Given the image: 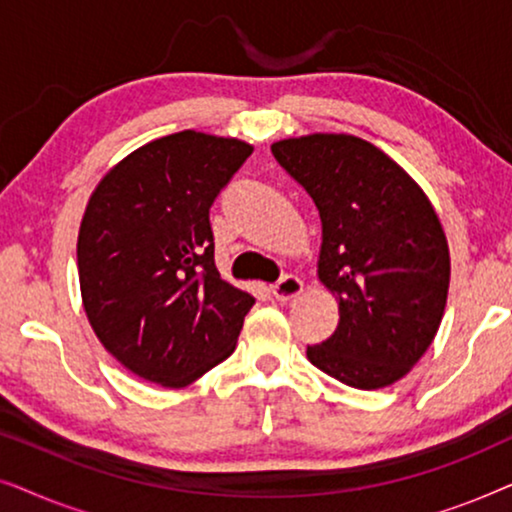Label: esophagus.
Segmentation results:
<instances>
[{
	"mask_svg": "<svg viewBox=\"0 0 512 512\" xmlns=\"http://www.w3.org/2000/svg\"><path fill=\"white\" fill-rule=\"evenodd\" d=\"M303 293V282L296 275H284L277 284H272V296L277 300H291Z\"/></svg>",
	"mask_w": 512,
	"mask_h": 512,
	"instance_id": "34e87169",
	"label": "esophagus"
}]
</instances>
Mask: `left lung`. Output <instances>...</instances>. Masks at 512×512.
<instances>
[{"label": "left lung", "mask_w": 512, "mask_h": 512, "mask_svg": "<svg viewBox=\"0 0 512 512\" xmlns=\"http://www.w3.org/2000/svg\"><path fill=\"white\" fill-rule=\"evenodd\" d=\"M272 156L319 209L317 275L340 310L307 359L347 387H389L422 359L445 312L450 249L436 209L401 165L354 135L282 139Z\"/></svg>", "instance_id": "obj_1"}]
</instances>
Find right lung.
Masks as SVG:
<instances>
[{
	"label": "right lung",
	"instance_id": "add662e5",
	"mask_svg": "<svg viewBox=\"0 0 512 512\" xmlns=\"http://www.w3.org/2000/svg\"><path fill=\"white\" fill-rule=\"evenodd\" d=\"M251 151L174 132L125 156L90 195L76 242L83 310L142 380L186 387L235 352L256 300L216 270L209 207Z\"/></svg>",
	"mask_w": 512,
	"mask_h": 512
}]
</instances>
